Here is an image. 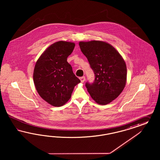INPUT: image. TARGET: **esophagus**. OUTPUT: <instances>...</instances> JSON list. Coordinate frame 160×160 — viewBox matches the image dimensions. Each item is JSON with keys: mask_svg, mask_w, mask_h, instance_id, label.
<instances>
[{"mask_svg": "<svg viewBox=\"0 0 160 160\" xmlns=\"http://www.w3.org/2000/svg\"><path fill=\"white\" fill-rule=\"evenodd\" d=\"M80 81H81V82H84L85 81V80H86V78H85L84 76H82V77L80 78Z\"/></svg>", "mask_w": 160, "mask_h": 160, "instance_id": "1", "label": "esophagus"}]
</instances>
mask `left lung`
Instances as JSON below:
<instances>
[{"label":"left lung","mask_w":160,"mask_h":160,"mask_svg":"<svg viewBox=\"0 0 160 160\" xmlns=\"http://www.w3.org/2000/svg\"><path fill=\"white\" fill-rule=\"evenodd\" d=\"M79 46L95 74L94 82L86 83L88 92L99 104L111 102L126 86L127 67L124 59L116 48L105 42H80Z\"/></svg>","instance_id":"8db88e82"}]
</instances>
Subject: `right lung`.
Returning <instances> with one entry per match:
<instances>
[{"mask_svg":"<svg viewBox=\"0 0 160 160\" xmlns=\"http://www.w3.org/2000/svg\"><path fill=\"white\" fill-rule=\"evenodd\" d=\"M75 43L59 41L50 45L37 60L33 72L34 86L40 96L50 105L63 106L80 80L67 62Z\"/></svg>","mask_w":160,"mask_h":160,"instance_id":"obj_1","label":"right lung"}]
</instances>
